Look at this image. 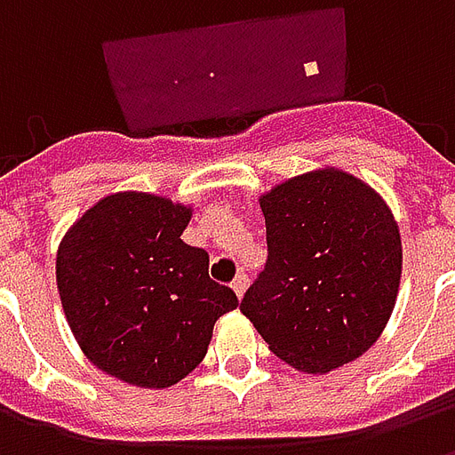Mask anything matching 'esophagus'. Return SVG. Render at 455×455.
<instances>
[{
	"mask_svg": "<svg viewBox=\"0 0 455 455\" xmlns=\"http://www.w3.org/2000/svg\"><path fill=\"white\" fill-rule=\"evenodd\" d=\"M231 287H234L236 297H243V295H246V290H248V277L246 275H236V280L231 283Z\"/></svg>",
	"mask_w": 455,
	"mask_h": 455,
	"instance_id": "obj_1",
	"label": "esophagus"
}]
</instances>
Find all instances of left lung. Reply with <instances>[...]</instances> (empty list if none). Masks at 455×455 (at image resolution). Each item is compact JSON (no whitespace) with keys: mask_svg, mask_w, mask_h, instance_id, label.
<instances>
[{"mask_svg":"<svg viewBox=\"0 0 455 455\" xmlns=\"http://www.w3.org/2000/svg\"><path fill=\"white\" fill-rule=\"evenodd\" d=\"M266 270L241 312L267 348L299 372L324 375L380 339L397 302L402 238L392 209L341 168L287 178L258 197Z\"/></svg>","mask_w":455,"mask_h":455,"instance_id":"left-lung-1","label":"left lung"}]
</instances>
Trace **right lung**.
<instances>
[{
	"mask_svg": "<svg viewBox=\"0 0 455 455\" xmlns=\"http://www.w3.org/2000/svg\"><path fill=\"white\" fill-rule=\"evenodd\" d=\"M192 204L114 192L68 228L55 256L65 319L87 361L116 380L163 390L207 355L214 324L236 309L209 280V256L182 231Z\"/></svg>",
	"mask_w": 455,
	"mask_h": 455,
	"instance_id": "right-lung-1",
	"label": "right lung"
}]
</instances>
